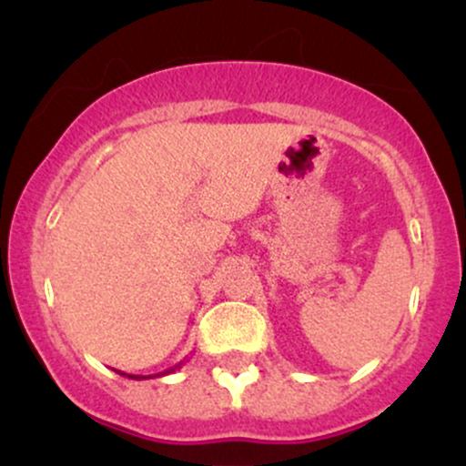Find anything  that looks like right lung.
I'll use <instances>...</instances> for the list:
<instances>
[{
    "instance_id": "add662e5",
    "label": "right lung",
    "mask_w": 466,
    "mask_h": 466,
    "mask_svg": "<svg viewBox=\"0 0 466 466\" xmlns=\"http://www.w3.org/2000/svg\"><path fill=\"white\" fill-rule=\"evenodd\" d=\"M181 366H184V361H179L177 366L168 368V370H164V372H159V374H151V377H164V374L175 372V370H177V368H181ZM117 374H122V377H129V379H137V381H140V379H148V377H144V374H127V372H120V370H117Z\"/></svg>"
}]
</instances>
